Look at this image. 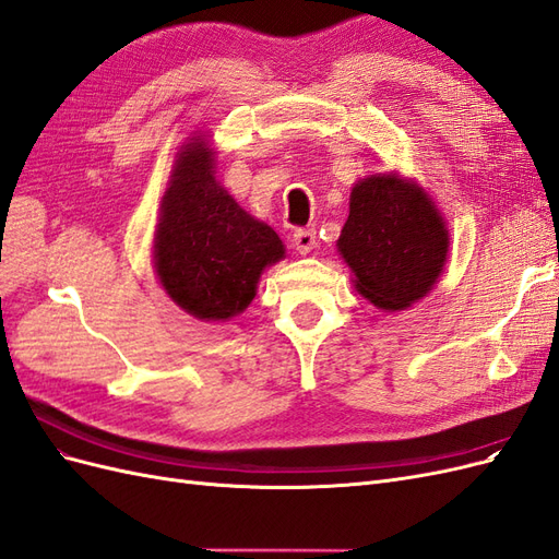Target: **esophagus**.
I'll return each mask as SVG.
<instances>
[{
	"instance_id": "esophagus-1",
	"label": "esophagus",
	"mask_w": 559,
	"mask_h": 559,
	"mask_svg": "<svg viewBox=\"0 0 559 559\" xmlns=\"http://www.w3.org/2000/svg\"><path fill=\"white\" fill-rule=\"evenodd\" d=\"M294 247L298 253H310L317 247V230L314 228H298L294 233Z\"/></svg>"
}]
</instances>
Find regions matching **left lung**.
Instances as JSON below:
<instances>
[{"label": "left lung", "mask_w": 559, "mask_h": 559, "mask_svg": "<svg viewBox=\"0 0 559 559\" xmlns=\"http://www.w3.org/2000/svg\"><path fill=\"white\" fill-rule=\"evenodd\" d=\"M448 230L431 198L396 175H370L352 189L337 251L357 292L382 310H405L443 273Z\"/></svg>", "instance_id": "8db88e82"}]
</instances>
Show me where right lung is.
<instances>
[{"mask_svg":"<svg viewBox=\"0 0 559 559\" xmlns=\"http://www.w3.org/2000/svg\"><path fill=\"white\" fill-rule=\"evenodd\" d=\"M154 259L177 306L216 321L249 306L263 267L284 259V245L216 183L212 151L193 140L163 195Z\"/></svg>","mask_w":559,"mask_h":559,"instance_id":"add662e5","label":"right lung"}]
</instances>
